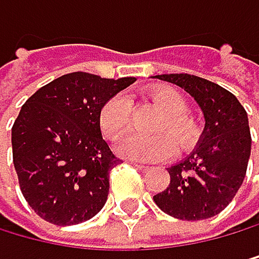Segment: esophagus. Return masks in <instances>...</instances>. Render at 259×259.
Masks as SVG:
<instances>
[{"mask_svg": "<svg viewBox=\"0 0 259 259\" xmlns=\"http://www.w3.org/2000/svg\"><path fill=\"white\" fill-rule=\"evenodd\" d=\"M133 165H135L136 168H139L141 172H147V170H151V167L149 165H144V163H138V162H131Z\"/></svg>", "mask_w": 259, "mask_h": 259, "instance_id": "1", "label": "esophagus"}]
</instances>
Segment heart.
<instances>
[{"label": "heart", "mask_w": 259, "mask_h": 259, "mask_svg": "<svg viewBox=\"0 0 259 259\" xmlns=\"http://www.w3.org/2000/svg\"><path fill=\"white\" fill-rule=\"evenodd\" d=\"M152 99L165 113V118L157 126V133L165 135L151 138L139 135L124 136L116 144V152L124 159L144 162L165 160L174 154L175 144L186 147L198 135L196 123L186 115L188 100L180 91L174 87H162L154 92ZM99 123L100 130L110 139H116L126 133L131 123V100L126 94H116L105 102L100 110Z\"/></svg>", "instance_id": "heart-1"}]
</instances>
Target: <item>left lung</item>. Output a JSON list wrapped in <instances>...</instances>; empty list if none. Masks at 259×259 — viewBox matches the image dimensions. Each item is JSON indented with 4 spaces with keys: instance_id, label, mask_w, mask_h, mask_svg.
I'll use <instances>...</instances> for the list:
<instances>
[{
    "instance_id": "8db88e82",
    "label": "left lung",
    "mask_w": 259,
    "mask_h": 259,
    "mask_svg": "<svg viewBox=\"0 0 259 259\" xmlns=\"http://www.w3.org/2000/svg\"><path fill=\"white\" fill-rule=\"evenodd\" d=\"M154 77L185 89L206 121L191 154L167 168L170 185L154 201L175 219H209L229 206L243 183L251 151L248 115L234 94L207 79L191 74Z\"/></svg>"
}]
</instances>
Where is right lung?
Here are the masks:
<instances>
[{"instance_id":"1","label":"right lung","mask_w":259,"mask_h":259,"mask_svg":"<svg viewBox=\"0 0 259 259\" xmlns=\"http://www.w3.org/2000/svg\"><path fill=\"white\" fill-rule=\"evenodd\" d=\"M64 74L33 94L13 124V160L21 191L55 226L89 221L108 196V172L118 165L100 131L104 104L135 82Z\"/></svg>"}]
</instances>
